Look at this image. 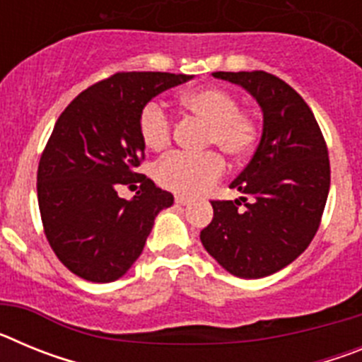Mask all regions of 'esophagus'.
Returning a JSON list of instances; mask_svg holds the SVG:
<instances>
[{"mask_svg": "<svg viewBox=\"0 0 362 362\" xmlns=\"http://www.w3.org/2000/svg\"><path fill=\"white\" fill-rule=\"evenodd\" d=\"M175 204L177 206H187V204H190V199L185 196H175Z\"/></svg>", "mask_w": 362, "mask_h": 362, "instance_id": "esophagus-1", "label": "esophagus"}]
</instances>
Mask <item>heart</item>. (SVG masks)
I'll return each mask as SVG.
<instances>
[{
  "mask_svg": "<svg viewBox=\"0 0 362 362\" xmlns=\"http://www.w3.org/2000/svg\"><path fill=\"white\" fill-rule=\"evenodd\" d=\"M179 105L188 116L206 124L203 145L221 150L232 161L248 158L261 139V121L254 112L239 107L238 95L221 86H201L185 92ZM139 136L153 152L172 141L174 121L159 101H148L139 114ZM225 174V161L219 153L199 156L170 153L156 166V179L166 190L181 196H199Z\"/></svg>",
  "mask_w": 362,
  "mask_h": 362,
  "instance_id": "obj_1",
  "label": "heart"
}]
</instances>
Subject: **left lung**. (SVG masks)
Segmentation results:
<instances>
[{
  "label": "left lung",
  "instance_id": "1",
  "mask_svg": "<svg viewBox=\"0 0 362 362\" xmlns=\"http://www.w3.org/2000/svg\"><path fill=\"white\" fill-rule=\"evenodd\" d=\"M214 78L250 92L264 124L254 158L230 185L243 197L210 201L214 219L201 230V243L230 274L259 279L288 267L317 232L330 190L328 146L305 99L274 74Z\"/></svg>",
  "mask_w": 362,
  "mask_h": 362
}]
</instances>
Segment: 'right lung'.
<instances>
[{"mask_svg": "<svg viewBox=\"0 0 362 362\" xmlns=\"http://www.w3.org/2000/svg\"><path fill=\"white\" fill-rule=\"evenodd\" d=\"M185 74L117 72L94 83L57 117L37 166V204L50 248L72 274L110 283L132 267L170 192L137 172L145 159L139 114ZM136 187L132 200L117 196Z\"/></svg>", "mask_w": 362, "mask_h": 362, "instance_id": "add662e5", "label": "right lung"}]
</instances>
